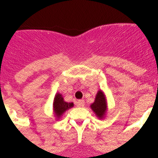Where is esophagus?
Instances as JSON below:
<instances>
[{"label":"esophagus","mask_w":158,"mask_h":158,"mask_svg":"<svg viewBox=\"0 0 158 158\" xmlns=\"http://www.w3.org/2000/svg\"><path fill=\"white\" fill-rule=\"evenodd\" d=\"M84 104H85L84 100H79V101L77 102V106H84Z\"/></svg>","instance_id":"34e87169"}]
</instances>
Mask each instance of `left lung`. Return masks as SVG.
Instances as JSON below:
<instances>
[{
  "mask_svg": "<svg viewBox=\"0 0 158 158\" xmlns=\"http://www.w3.org/2000/svg\"><path fill=\"white\" fill-rule=\"evenodd\" d=\"M90 106L99 119H102L104 117L106 111V102L105 95L101 90L98 92L95 101Z\"/></svg>",
  "mask_w": 158,
  "mask_h": 158,
  "instance_id": "1",
  "label": "left lung"
}]
</instances>
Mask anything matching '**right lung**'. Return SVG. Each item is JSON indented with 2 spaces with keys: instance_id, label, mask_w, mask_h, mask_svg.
<instances>
[{
  "instance_id": "1",
  "label": "right lung",
  "mask_w": 158,
  "mask_h": 158,
  "mask_svg": "<svg viewBox=\"0 0 158 158\" xmlns=\"http://www.w3.org/2000/svg\"><path fill=\"white\" fill-rule=\"evenodd\" d=\"M74 106L73 102H66L64 101V98L60 94H56L55 96L54 102H53V110H54L55 115L56 118H60L64 111L69 110V108Z\"/></svg>"
}]
</instances>
